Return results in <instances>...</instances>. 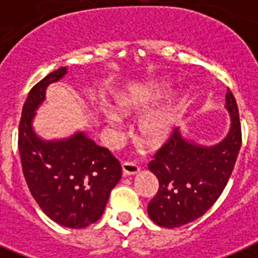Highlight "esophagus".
<instances>
[{
    "instance_id": "1",
    "label": "esophagus",
    "mask_w": 258,
    "mask_h": 258,
    "mask_svg": "<svg viewBox=\"0 0 258 258\" xmlns=\"http://www.w3.org/2000/svg\"><path fill=\"white\" fill-rule=\"evenodd\" d=\"M140 171V166L134 162H124L122 163V172H124L125 176L134 175Z\"/></svg>"
}]
</instances>
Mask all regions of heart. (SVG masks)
<instances>
[{"mask_svg": "<svg viewBox=\"0 0 258 258\" xmlns=\"http://www.w3.org/2000/svg\"><path fill=\"white\" fill-rule=\"evenodd\" d=\"M161 95H162V91L157 87L138 89L134 92L120 96L117 100V106L122 113H132L136 110L145 109L146 106L154 103ZM108 118L112 124L120 122V116L113 112L108 114ZM174 124H175V110L172 106L167 105L142 116L138 124V129H140L142 140L146 144L157 145L169 137Z\"/></svg>", "mask_w": 258, "mask_h": 258, "instance_id": "1", "label": "heart"}]
</instances>
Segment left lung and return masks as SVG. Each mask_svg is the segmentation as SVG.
<instances>
[{
	"mask_svg": "<svg viewBox=\"0 0 258 258\" xmlns=\"http://www.w3.org/2000/svg\"><path fill=\"white\" fill-rule=\"evenodd\" d=\"M231 116L227 137L214 146H202L182 137L175 127L149 162L158 178V192L148 206L149 216L165 228H178L203 216L227 186L241 148V124L233 93L227 91Z\"/></svg>",
	"mask_w": 258,
	"mask_h": 258,
	"instance_id": "obj_1",
	"label": "left lung"
}]
</instances>
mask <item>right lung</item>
Wrapping results in <instances>:
<instances>
[{
	"mask_svg": "<svg viewBox=\"0 0 258 258\" xmlns=\"http://www.w3.org/2000/svg\"><path fill=\"white\" fill-rule=\"evenodd\" d=\"M66 74L67 68H57L31 88L19 121L18 149L23 176L38 206L57 224L80 229L101 218L122 169L108 149L84 133L60 141H44L34 133L31 122L46 88Z\"/></svg>",
	"mask_w": 258,
	"mask_h": 258,
	"instance_id": "obj_1",
	"label": "right lung"
}]
</instances>
